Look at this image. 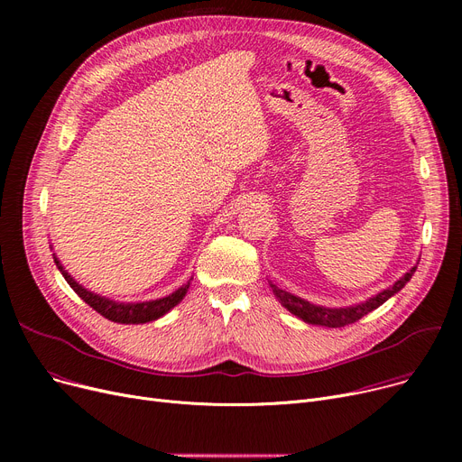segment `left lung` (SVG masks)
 <instances>
[{
	"instance_id": "1",
	"label": "left lung",
	"mask_w": 462,
	"mask_h": 462,
	"mask_svg": "<svg viewBox=\"0 0 462 462\" xmlns=\"http://www.w3.org/2000/svg\"><path fill=\"white\" fill-rule=\"evenodd\" d=\"M414 272H416V268H411L393 286L383 290V292L371 298L369 301L361 303V305H354V307H346V309H328V307L312 305V303H309L301 298L292 296L290 292H284V290H281L275 284H272V290H273V294L277 296V300L282 303V307H286L290 312L296 314V317L301 319L303 322L317 324V326H328V328H345L348 324H354V322L361 320L363 317H365V314L378 309L382 303H385L392 296H395L399 290H402V286L411 279V273H414Z\"/></svg>"
}]
</instances>
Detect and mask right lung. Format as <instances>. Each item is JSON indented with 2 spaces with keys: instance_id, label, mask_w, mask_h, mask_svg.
<instances>
[{
  "instance_id": "1",
  "label": "right lung",
  "mask_w": 462,
  "mask_h": 462,
  "mask_svg": "<svg viewBox=\"0 0 462 462\" xmlns=\"http://www.w3.org/2000/svg\"><path fill=\"white\" fill-rule=\"evenodd\" d=\"M56 265H58V270L61 272V275L65 277V281L69 282V286L79 294V298H82L91 309H95L97 312L103 314L105 319H108L112 322H117V324H145V322L161 319L162 314H166L170 309L176 307L183 300V296L187 294V290H189V284H190V282H187L181 288H178L174 294H170V296L161 298V300H155V301L117 303V301L97 296V294L89 292V290H86L84 286H80L75 279H72L63 270V265H60L58 258H56Z\"/></svg>"
}]
</instances>
